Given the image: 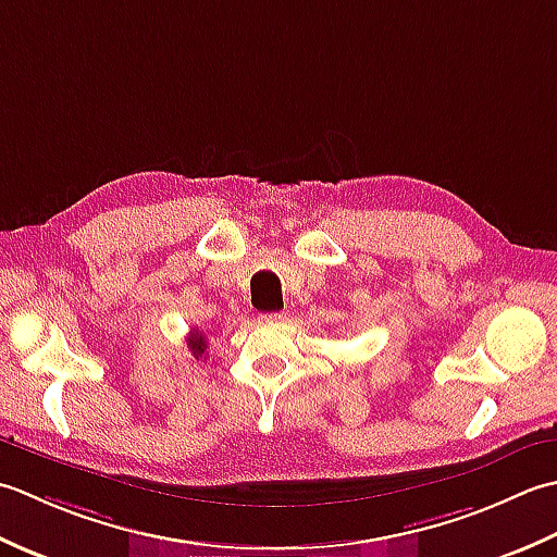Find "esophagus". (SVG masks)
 I'll list each match as a JSON object with an SVG mask.
<instances>
[{"label": "esophagus", "instance_id": "34e87169", "mask_svg": "<svg viewBox=\"0 0 557 557\" xmlns=\"http://www.w3.org/2000/svg\"><path fill=\"white\" fill-rule=\"evenodd\" d=\"M264 322H283L286 320V312H269V314H262Z\"/></svg>", "mask_w": 557, "mask_h": 557}]
</instances>
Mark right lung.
Returning a JSON list of instances; mask_svg holds the SVG:
<instances>
[{
    "mask_svg": "<svg viewBox=\"0 0 557 557\" xmlns=\"http://www.w3.org/2000/svg\"><path fill=\"white\" fill-rule=\"evenodd\" d=\"M187 346L191 350V356L199 360L203 354H207V336H203L199 329H195V332H191L187 338Z\"/></svg>",
    "mask_w": 557,
    "mask_h": 557,
    "instance_id": "right-lung-1",
    "label": "right lung"
}]
</instances>
